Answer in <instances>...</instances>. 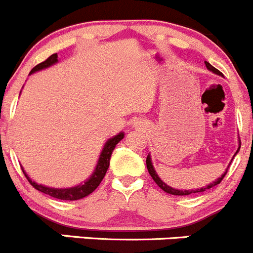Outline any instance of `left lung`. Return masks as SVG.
<instances>
[{"label": "left lung", "mask_w": 253, "mask_h": 253, "mask_svg": "<svg viewBox=\"0 0 253 253\" xmlns=\"http://www.w3.org/2000/svg\"><path fill=\"white\" fill-rule=\"evenodd\" d=\"M206 66L208 67V70H211V71L215 72V74L221 75V72H220L217 69H215L214 66H211V65L209 64L208 61H206ZM239 150H240V147H239ZM239 150H237V151H239ZM146 167H147V171H149L150 176H151L152 179H154V181L156 182L157 186H159L161 189H164V191L166 192V193L173 194V196H189V194L201 193V192L208 191V189H211V187H214V186H216V184H219L220 182L222 181V178H224V177L226 176V173H227V169H226V172H224V174H222V176L220 177V178H217L216 181L212 182V183H211V184H208V186L204 187V188H201V189H191V191H178V189H174V188H172V187L167 186V184L165 183V182H162L161 179L159 178V176H157L156 172H155L154 167H152V164H151V160H150V156H147V159H146Z\"/></svg>", "instance_id": "8db88e82"}]
</instances>
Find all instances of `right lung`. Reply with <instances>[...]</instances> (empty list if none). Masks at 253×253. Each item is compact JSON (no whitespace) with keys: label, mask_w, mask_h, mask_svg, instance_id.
Instances as JSON below:
<instances>
[{"label":"right lung","mask_w":253,"mask_h":253,"mask_svg":"<svg viewBox=\"0 0 253 253\" xmlns=\"http://www.w3.org/2000/svg\"><path fill=\"white\" fill-rule=\"evenodd\" d=\"M55 62H57V54L50 55L45 61H42L41 64L37 65V66H34L33 69H32L31 74L32 72L39 71V70L42 69H45V67H49L50 65L55 64ZM123 137H124V134L123 132H121V134L116 135L114 137L109 139L108 141L106 142V145H104L103 150H102V154L101 156H99L98 164H97V167L96 169H94L93 174L91 176V178L87 179V182H84V184L72 187V188H65V189L49 188V187H44L42 186V184H37L36 182H33L28 176H27L26 172H24L23 169H22V171H23L24 176L27 177L29 183H31L34 188L38 189L39 192H42V193L47 194V196L50 197H54V198L61 199V201H77V199L84 198V197H87L88 194H91L92 192L99 186V183H101L102 179L104 178V176H106L107 173V169H108L109 167V160H111L112 152H113L116 145L118 144Z\"/></svg>","instance_id":"1"}]
</instances>
